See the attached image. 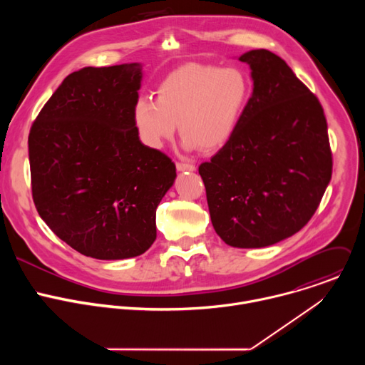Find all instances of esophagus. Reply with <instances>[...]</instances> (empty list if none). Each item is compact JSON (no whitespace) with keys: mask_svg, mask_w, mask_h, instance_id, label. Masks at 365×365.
I'll return each instance as SVG.
<instances>
[{"mask_svg":"<svg viewBox=\"0 0 365 365\" xmlns=\"http://www.w3.org/2000/svg\"><path fill=\"white\" fill-rule=\"evenodd\" d=\"M176 168L179 172H195L196 168L189 163H176Z\"/></svg>","mask_w":365,"mask_h":365,"instance_id":"esophagus-1","label":"esophagus"}]
</instances>
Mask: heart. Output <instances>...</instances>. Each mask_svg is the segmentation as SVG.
I'll list each match as a JSON object with an SVG mask.
<instances>
[{
  "label": "heart",
  "instance_id": "heart-1",
  "mask_svg": "<svg viewBox=\"0 0 365 365\" xmlns=\"http://www.w3.org/2000/svg\"><path fill=\"white\" fill-rule=\"evenodd\" d=\"M250 99V82L238 68L185 65L158 88V99L140 96L133 123L140 141L162 150L179 125L183 147L214 151L235 134Z\"/></svg>",
  "mask_w": 365,
  "mask_h": 365
}]
</instances>
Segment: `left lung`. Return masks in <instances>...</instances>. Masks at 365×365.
Wrapping results in <instances>:
<instances>
[{
  "mask_svg": "<svg viewBox=\"0 0 365 365\" xmlns=\"http://www.w3.org/2000/svg\"><path fill=\"white\" fill-rule=\"evenodd\" d=\"M252 93L231 140L199 166L212 225L237 248H262L300 231L332 175L328 124L318 98L266 48L238 58Z\"/></svg>",
  "mask_w": 365,
  "mask_h": 365,
  "instance_id": "left-lung-1",
  "label": "left lung"
}]
</instances>
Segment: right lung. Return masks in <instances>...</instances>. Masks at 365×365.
I'll return each instance as SVG.
<instances>
[{
  "instance_id": "right-lung-1",
  "label": "right lung",
  "mask_w": 365,
  "mask_h": 365,
  "mask_svg": "<svg viewBox=\"0 0 365 365\" xmlns=\"http://www.w3.org/2000/svg\"><path fill=\"white\" fill-rule=\"evenodd\" d=\"M140 63L83 68L65 78L29 134L40 218L78 252L124 259L155 240V210L176 166L145 147L133 123Z\"/></svg>"
}]
</instances>
